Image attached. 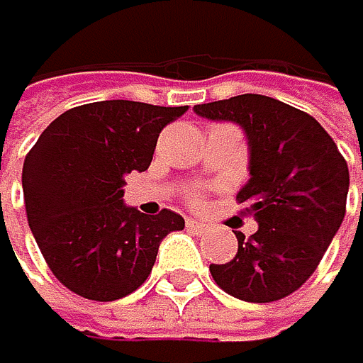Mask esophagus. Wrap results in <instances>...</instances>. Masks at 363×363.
I'll return each mask as SVG.
<instances>
[{
    "label": "esophagus",
    "instance_id": "esophagus-1",
    "mask_svg": "<svg viewBox=\"0 0 363 363\" xmlns=\"http://www.w3.org/2000/svg\"><path fill=\"white\" fill-rule=\"evenodd\" d=\"M186 227H189L191 232H197V234H202L206 229V225L202 220H195V218H186Z\"/></svg>",
    "mask_w": 363,
    "mask_h": 363
}]
</instances>
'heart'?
<instances>
[{"mask_svg":"<svg viewBox=\"0 0 363 363\" xmlns=\"http://www.w3.org/2000/svg\"><path fill=\"white\" fill-rule=\"evenodd\" d=\"M193 200H197V195H195V197H193Z\"/></svg>","mask_w":363,"mask_h":363,"instance_id":"heart-1","label":"heart"}]
</instances>
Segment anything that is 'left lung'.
Returning a JSON list of instances; mask_svg holds the SVG:
<instances>
[{
    "label": "left lung",
    "instance_id": "obj_1",
    "mask_svg": "<svg viewBox=\"0 0 363 363\" xmlns=\"http://www.w3.org/2000/svg\"><path fill=\"white\" fill-rule=\"evenodd\" d=\"M193 111L236 122L250 150V179L236 200L259 229L250 238L236 232V257L209 266L216 284L245 302L291 296L311 277L343 223L348 163L318 120L279 99L247 93Z\"/></svg>",
    "mask_w": 363,
    "mask_h": 363
}]
</instances>
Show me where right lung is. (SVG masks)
<instances>
[{"instance_id":"obj_1","label":"right lung","mask_w":363,"mask_h":363,"mask_svg":"<svg viewBox=\"0 0 363 363\" xmlns=\"http://www.w3.org/2000/svg\"><path fill=\"white\" fill-rule=\"evenodd\" d=\"M184 113L129 99L74 106L26 154V220L54 277L77 296L111 302L134 293L163 238L184 229L170 209L145 216L122 202L125 174L150 168L161 129Z\"/></svg>"}]
</instances>
